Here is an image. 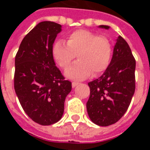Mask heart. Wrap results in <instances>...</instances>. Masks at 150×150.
<instances>
[{"label": "heart", "instance_id": "1", "mask_svg": "<svg viewBox=\"0 0 150 150\" xmlns=\"http://www.w3.org/2000/svg\"><path fill=\"white\" fill-rule=\"evenodd\" d=\"M100 59L101 61H104V60H105V57H104V54H102V55H101Z\"/></svg>", "mask_w": 150, "mask_h": 150}]
</instances>
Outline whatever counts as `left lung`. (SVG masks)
<instances>
[{"mask_svg": "<svg viewBox=\"0 0 150 150\" xmlns=\"http://www.w3.org/2000/svg\"><path fill=\"white\" fill-rule=\"evenodd\" d=\"M61 25L42 21L28 33L15 57L14 89L27 116L41 125L62 118L64 102L71 91L53 58V44Z\"/></svg>", "mask_w": 150, "mask_h": 150, "instance_id": "left-lung-1", "label": "left lung"}]
</instances>
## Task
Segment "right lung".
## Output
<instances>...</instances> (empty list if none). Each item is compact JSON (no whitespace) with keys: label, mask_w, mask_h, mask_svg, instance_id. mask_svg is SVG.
Masks as SVG:
<instances>
[{"label":"right lung","mask_w":150,"mask_h":150,"mask_svg":"<svg viewBox=\"0 0 150 150\" xmlns=\"http://www.w3.org/2000/svg\"><path fill=\"white\" fill-rule=\"evenodd\" d=\"M135 59L128 43L119 37L106 71L100 78L88 83L90 96L87 111L92 122L108 126L124 116L135 91Z\"/></svg>","instance_id":"right-lung-1"}]
</instances>
